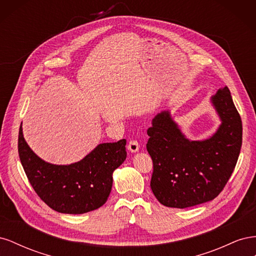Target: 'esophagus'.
I'll return each instance as SVG.
<instances>
[{"label": "esophagus", "instance_id": "obj_1", "mask_svg": "<svg viewBox=\"0 0 256 256\" xmlns=\"http://www.w3.org/2000/svg\"><path fill=\"white\" fill-rule=\"evenodd\" d=\"M138 148H140V144H138V142L136 140H131L128 144V150L131 152H136L138 150Z\"/></svg>", "mask_w": 256, "mask_h": 256}]
</instances>
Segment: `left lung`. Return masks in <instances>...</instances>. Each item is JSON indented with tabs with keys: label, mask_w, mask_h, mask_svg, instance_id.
I'll return each instance as SVG.
<instances>
[{
	"label": "left lung",
	"mask_w": 256,
	"mask_h": 256,
	"mask_svg": "<svg viewBox=\"0 0 256 256\" xmlns=\"http://www.w3.org/2000/svg\"><path fill=\"white\" fill-rule=\"evenodd\" d=\"M212 102L222 124L204 141H190L168 111L154 116L146 148L154 171L152 191L166 207L187 208L220 194L233 173L242 144V122L228 86L216 92Z\"/></svg>",
	"instance_id": "obj_1"
}]
</instances>
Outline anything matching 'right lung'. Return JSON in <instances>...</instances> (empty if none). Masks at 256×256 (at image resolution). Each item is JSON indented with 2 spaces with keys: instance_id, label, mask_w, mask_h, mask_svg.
<instances>
[{
  "instance_id": "obj_1",
  "label": "right lung",
  "mask_w": 256,
  "mask_h": 256,
  "mask_svg": "<svg viewBox=\"0 0 256 256\" xmlns=\"http://www.w3.org/2000/svg\"><path fill=\"white\" fill-rule=\"evenodd\" d=\"M126 140L99 144L81 161L56 166L30 148L19 129L18 152L30 184L44 202L62 214H85L102 206L112 189V174L126 159Z\"/></svg>"
}]
</instances>
